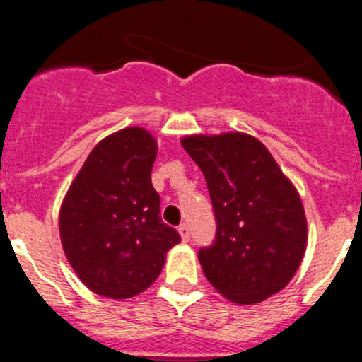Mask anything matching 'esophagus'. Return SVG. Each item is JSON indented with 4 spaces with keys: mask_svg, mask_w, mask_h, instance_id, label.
<instances>
[{
    "mask_svg": "<svg viewBox=\"0 0 362 362\" xmlns=\"http://www.w3.org/2000/svg\"><path fill=\"white\" fill-rule=\"evenodd\" d=\"M178 233H180V236H182V240H184V242H189V240H191V231H189L187 224L178 226Z\"/></svg>",
    "mask_w": 362,
    "mask_h": 362,
    "instance_id": "1",
    "label": "esophagus"
}]
</instances>
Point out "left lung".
<instances>
[{"label":"left lung","instance_id":"8db88e82","mask_svg":"<svg viewBox=\"0 0 362 362\" xmlns=\"http://www.w3.org/2000/svg\"><path fill=\"white\" fill-rule=\"evenodd\" d=\"M182 147L203 171L214 206L215 238L198 252L208 282L240 305L282 291L306 249L294 185L249 134L187 136Z\"/></svg>","mask_w":362,"mask_h":362}]
</instances>
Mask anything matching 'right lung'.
Masks as SVG:
<instances>
[{
  "label": "right lung",
  "mask_w": 362,
  "mask_h": 362,
  "mask_svg": "<svg viewBox=\"0 0 362 362\" xmlns=\"http://www.w3.org/2000/svg\"><path fill=\"white\" fill-rule=\"evenodd\" d=\"M156 154V140L141 127L110 134L93 148L64 198V254L93 293L113 299L140 294L180 242L177 229L160 218L151 180Z\"/></svg>",
  "instance_id": "1"
}]
</instances>
